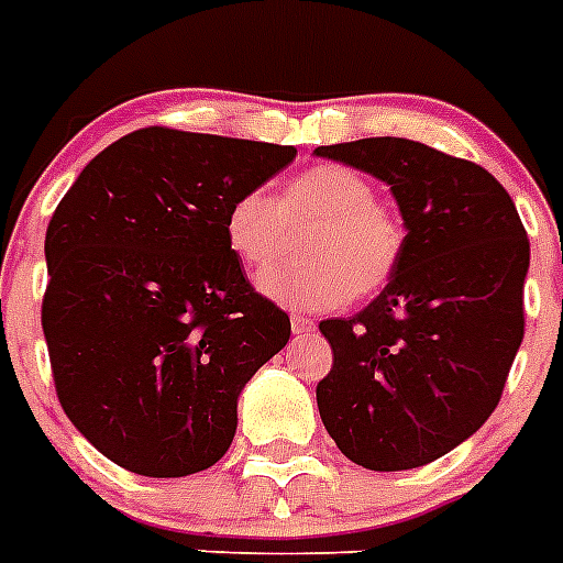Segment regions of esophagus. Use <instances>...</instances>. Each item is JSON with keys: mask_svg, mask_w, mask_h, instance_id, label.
I'll list each match as a JSON object with an SVG mask.
<instances>
[{"mask_svg": "<svg viewBox=\"0 0 563 563\" xmlns=\"http://www.w3.org/2000/svg\"><path fill=\"white\" fill-rule=\"evenodd\" d=\"M291 331H295L297 336H306L314 331V322H311L309 317H291Z\"/></svg>", "mask_w": 563, "mask_h": 563, "instance_id": "34e87169", "label": "esophagus"}]
</instances>
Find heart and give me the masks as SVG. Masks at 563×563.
<instances>
[{"label":"heart","instance_id":"b5f03b06","mask_svg":"<svg viewBox=\"0 0 563 563\" xmlns=\"http://www.w3.org/2000/svg\"><path fill=\"white\" fill-rule=\"evenodd\" d=\"M286 223H314L300 266L268 268L261 295L295 311L340 309L385 286L405 254L399 214L376 200V187L342 164H317L288 180L280 200L249 189L229 203L223 238L246 268H266L286 249Z\"/></svg>","mask_w":563,"mask_h":563}]
</instances>
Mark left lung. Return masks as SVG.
I'll return each mask as SVG.
<instances>
[{
    "label": "left lung",
    "instance_id": "left-lung-1",
    "mask_svg": "<svg viewBox=\"0 0 563 563\" xmlns=\"http://www.w3.org/2000/svg\"><path fill=\"white\" fill-rule=\"evenodd\" d=\"M314 155L385 180L408 232L379 297L320 322L334 351L317 385L322 424L368 471L422 467L501 399L525 340L530 241L507 189L473 161L390 135Z\"/></svg>",
    "mask_w": 563,
    "mask_h": 563
}]
</instances>
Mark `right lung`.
Instances as JSON below:
<instances>
[{
    "label": "right lung",
    "instance_id": "1",
    "mask_svg": "<svg viewBox=\"0 0 563 563\" xmlns=\"http://www.w3.org/2000/svg\"><path fill=\"white\" fill-rule=\"evenodd\" d=\"M295 146L146 126L81 169L47 227L42 329L78 433L139 476L207 471L291 322L243 277L223 218Z\"/></svg>",
    "mask_w": 563,
    "mask_h": 563
}]
</instances>
